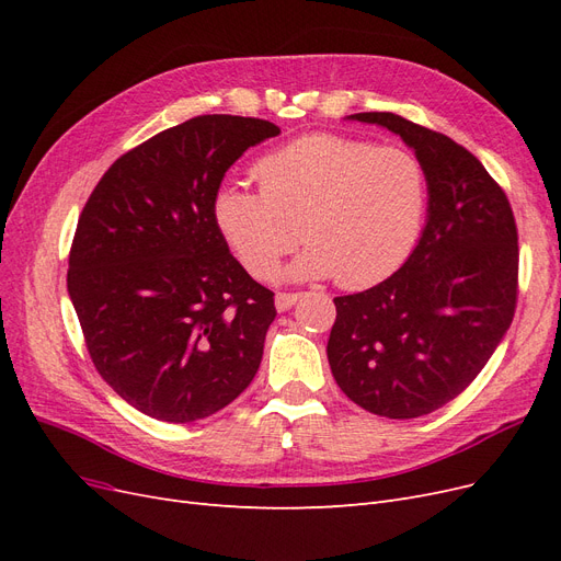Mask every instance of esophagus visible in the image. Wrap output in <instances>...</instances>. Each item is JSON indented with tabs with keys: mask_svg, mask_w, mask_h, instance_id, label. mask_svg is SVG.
I'll use <instances>...</instances> for the list:
<instances>
[{
	"mask_svg": "<svg viewBox=\"0 0 561 561\" xmlns=\"http://www.w3.org/2000/svg\"><path fill=\"white\" fill-rule=\"evenodd\" d=\"M299 297H301L299 293H278V295H276V309H278V311L293 309L295 301H297Z\"/></svg>",
	"mask_w": 561,
	"mask_h": 561,
	"instance_id": "obj_1",
	"label": "esophagus"
}]
</instances>
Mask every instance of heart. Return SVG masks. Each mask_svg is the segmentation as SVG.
I'll list each match as a JSON object with an SVG mask.
<instances>
[{
  "label": "heart",
  "instance_id": "heart-1",
  "mask_svg": "<svg viewBox=\"0 0 561 561\" xmlns=\"http://www.w3.org/2000/svg\"><path fill=\"white\" fill-rule=\"evenodd\" d=\"M262 192L225 184L215 222L254 278H276L304 236L295 278L365 290L410 257L428 210V175L414 151L336 133H313L254 168ZM302 233H298V229Z\"/></svg>",
  "mask_w": 561,
  "mask_h": 561
}]
</instances>
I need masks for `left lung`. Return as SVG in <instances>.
<instances>
[{
  "instance_id": "left-lung-1",
  "label": "left lung",
  "mask_w": 561,
  "mask_h": 561,
  "mask_svg": "<svg viewBox=\"0 0 561 561\" xmlns=\"http://www.w3.org/2000/svg\"><path fill=\"white\" fill-rule=\"evenodd\" d=\"M377 124L414 149L428 175V219L393 276L334 297L328 360L363 410L416 419L454 400L480 375L517 307V227L511 203L466 147L390 112Z\"/></svg>"
}]
</instances>
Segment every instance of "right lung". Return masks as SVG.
Wrapping results in <instances>:
<instances>
[{
  "label": "right lung",
  "mask_w": 561,
  "mask_h": 561,
  "mask_svg": "<svg viewBox=\"0 0 561 561\" xmlns=\"http://www.w3.org/2000/svg\"><path fill=\"white\" fill-rule=\"evenodd\" d=\"M264 118L203 114L118 157L79 215L67 293L95 369L135 410L171 423L239 398L262 363L274 293L215 222V194Z\"/></svg>",
  "instance_id": "add662e5"
}]
</instances>
